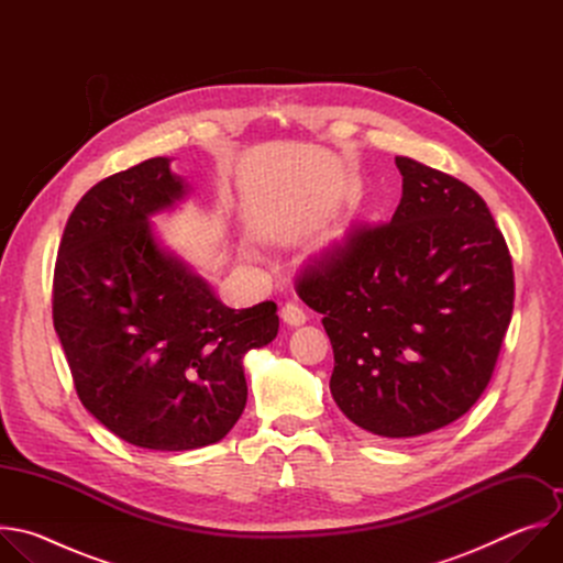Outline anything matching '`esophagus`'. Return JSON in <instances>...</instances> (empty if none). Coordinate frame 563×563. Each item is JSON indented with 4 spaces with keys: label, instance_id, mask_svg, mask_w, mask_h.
<instances>
[{
    "label": "esophagus",
    "instance_id": "1",
    "mask_svg": "<svg viewBox=\"0 0 563 563\" xmlns=\"http://www.w3.org/2000/svg\"><path fill=\"white\" fill-rule=\"evenodd\" d=\"M280 318H283V323H287L289 328H300V325H305L307 313L302 311V307H298L294 302H287L280 309Z\"/></svg>",
    "mask_w": 563,
    "mask_h": 563
}]
</instances>
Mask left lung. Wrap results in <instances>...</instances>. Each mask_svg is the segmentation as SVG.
Masks as SVG:
<instances>
[{
  "mask_svg": "<svg viewBox=\"0 0 563 563\" xmlns=\"http://www.w3.org/2000/svg\"><path fill=\"white\" fill-rule=\"evenodd\" d=\"M404 196L387 224L298 280L334 350L341 412L378 439H415L463 417L490 383L515 274L488 205L461 180L396 157Z\"/></svg>",
  "mask_w": 563,
  "mask_h": 563,
  "instance_id": "obj_1",
  "label": "left lung"
}]
</instances>
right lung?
Returning a JSON list of instances; mask_svg holds the SVG:
<instances>
[{"mask_svg": "<svg viewBox=\"0 0 563 563\" xmlns=\"http://www.w3.org/2000/svg\"><path fill=\"white\" fill-rule=\"evenodd\" d=\"M189 185L169 157L109 176L73 209L55 263L53 325L82 406L157 452L218 443L247 404L245 354L278 334L276 302L227 307L151 218Z\"/></svg>", "mask_w": 563, "mask_h": 563, "instance_id": "obj_1", "label": "right lung"}]
</instances>
